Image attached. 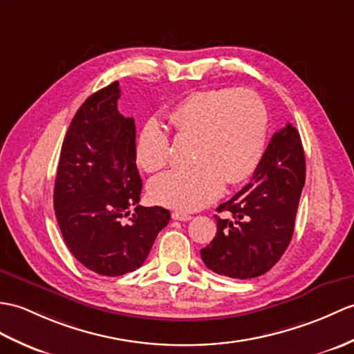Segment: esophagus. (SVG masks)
Returning <instances> with one entry per match:
<instances>
[{
    "mask_svg": "<svg viewBox=\"0 0 354 354\" xmlns=\"http://www.w3.org/2000/svg\"><path fill=\"white\" fill-rule=\"evenodd\" d=\"M171 218L179 220V221H188V220H192V216L190 214H185V212L175 211V212H171Z\"/></svg>",
    "mask_w": 354,
    "mask_h": 354,
    "instance_id": "esophagus-1",
    "label": "esophagus"
}]
</instances>
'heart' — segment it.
<instances>
[{"mask_svg":"<svg viewBox=\"0 0 354 354\" xmlns=\"http://www.w3.org/2000/svg\"><path fill=\"white\" fill-rule=\"evenodd\" d=\"M179 137L194 138L190 169L153 178V202L179 211H196L214 202L225 183L248 180L261 162L268 133V113L249 88H208L188 95L169 113ZM138 166L157 171L169 162V137L151 123L137 140Z\"/></svg>","mask_w":354,"mask_h":354,"instance_id":"1","label":"heart"}]
</instances>
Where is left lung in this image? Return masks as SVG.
I'll list each match as a JSON object with an SVG mask.
<instances>
[{
    "instance_id": "obj_1",
    "label": "left lung",
    "mask_w": 354,
    "mask_h": 354,
    "mask_svg": "<svg viewBox=\"0 0 354 354\" xmlns=\"http://www.w3.org/2000/svg\"><path fill=\"white\" fill-rule=\"evenodd\" d=\"M306 178L305 152L299 131L291 123L274 133L252 183L217 212V234L201 250L202 261L217 274L252 279L282 258L292 238L299 201Z\"/></svg>"
}]
</instances>
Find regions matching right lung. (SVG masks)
Segmentation results:
<instances>
[{
	"label": "right lung",
	"mask_w": 354,
	"mask_h": 354,
	"mask_svg": "<svg viewBox=\"0 0 354 354\" xmlns=\"http://www.w3.org/2000/svg\"><path fill=\"white\" fill-rule=\"evenodd\" d=\"M119 97L114 81L80 106L63 140L54 185L55 217L68 249L80 264L110 277L142 266L170 220L162 207L135 206L142 194L136 125L119 113Z\"/></svg>",
	"instance_id": "1"
}]
</instances>
